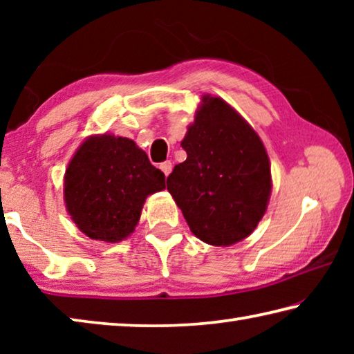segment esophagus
I'll return each mask as SVG.
<instances>
[{
    "mask_svg": "<svg viewBox=\"0 0 354 354\" xmlns=\"http://www.w3.org/2000/svg\"><path fill=\"white\" fill-rule=\"evenodd\" d=\"M171 162H170V160H165V162H162V164H160V170H162L164 171V175L165 176H169L170 175V171H171Z\"/></svg>",
    "mask_w": 354,
    "mask_h": 354,
    "instance_id": "obj_1",
    "label": "esophagus"
}]
</instances>
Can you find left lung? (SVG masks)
<instances>
[{"mask_svg": "<svg viewBox=\"0 0 354 354\" xmlns=\"http://www.w3.org/2000/svg\"><path fill=\"white\" fill-rule=\"evenodd\" d=\"M181 147L187 153L167 178V189L190 231L214 247L248 237L267 211L270 160L241 113L205 95Z\"/></svg>", "mask_w": 354, "mask_h": 354, "instance_id": "left-lung-1", "label": "left lung"}]
</instances>
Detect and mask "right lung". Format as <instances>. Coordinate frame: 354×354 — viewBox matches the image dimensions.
Wrapping results in <instances>:
<instances>
[{"instance_id":"add662e5","label":"right lung","mask_w":354,"mask_h":354,"mask_svg":"<svg viewBox=\"0 0 354 354\" xmlns=\"http://www.w3.org/2000/svg\"><path fill=\"white\" fill-rule=\"evenodd\" d=\"M165 189V175L134 140L91 136L68 162L64 200L71 220L93 241L115 243L134 232L147 196Z\"/></svg>"}]
</instances>
